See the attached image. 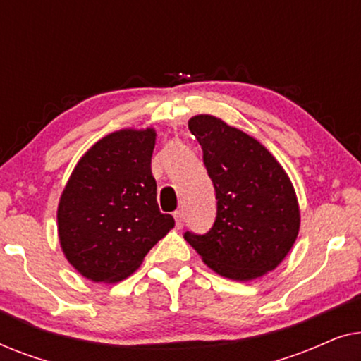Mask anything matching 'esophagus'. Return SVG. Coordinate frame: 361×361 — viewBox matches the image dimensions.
Masks as SVG:
<instances>
[{"instance_id":"obj_1","label":"esophagus","mask_w":361,"mask_h":361,"mask_svg":"<svg viewBox=\"0 0 361 361\" xmlns=\"http://www.w3.org/2000/svg\"><path fill=\"white\" fill-rule=\"evenodd\" d=\"M174 219H176L177 228H182V226H184V212L182 210L174 212Z\"/></svg>"}]
</instances>
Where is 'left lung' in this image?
<instances>
[{
    "instance_id": "left-lung-1",
    "label": "left lung",
    "mask_w": 361,
    "mask_h": 361,
    "mask_svg": "<svg viewBox=\"0 0 361 361\" xmlns=\"http://www.w3.org/2000/svg\"><path fill=\"white\" fill-rule=\"evenodd\" d=\"M189 130L214 182L216 215L207 233L185 231L184 238L215 273L236 281L259 278L284 259L298 238L293 184L263 145L219 118H190Z\"/></svg>"
}]
</instances>
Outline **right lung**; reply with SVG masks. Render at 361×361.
<instances>
[{
    "label": "right lung",
    "mask_w": 361,
    "mask_h": 361,
    "mask_svg": "<svg viewBox=\"0 0 361 361\" xmlns=\"http://www.w3.org/2000/svg\"><path fill=\"white\" fill-rule=\"evenodd\" d=\"M154 145L151 128L111 133L85 152L63 189L57 210L62 250L95 283L125 279L174 226L156 200Z\"/></svg>",
    "instance_id": "obj_1"
}]
</instances>
